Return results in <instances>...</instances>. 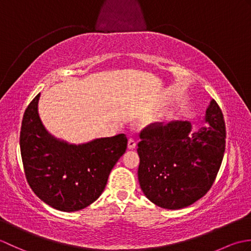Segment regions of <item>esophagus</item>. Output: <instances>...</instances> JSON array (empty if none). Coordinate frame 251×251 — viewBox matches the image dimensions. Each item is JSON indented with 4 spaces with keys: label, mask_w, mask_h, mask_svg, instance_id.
I'll return each instance as SVG.
<instances>
[{
    "label": "esophagus",
    "mask_w": 251,
    "mask_h": 251,
    "mask_svg": "<svg viewBox=\"0 0 251 251\" xmlns=\"http://www.w3.org/2000/svg\"><path fill=\"white\" fill-rule=\"evenodd\" d=\"M136 145H137V142H136V140L134 139V138H129V140H128V149H135Z\"/></svg>",
    "instance_id": "esophagus-1"
}]
</instances>
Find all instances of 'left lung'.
<instances>
[{"instance_id":"8db88e82","label":"left lung","mask_w":251,"mask_h":251,"mask_svg":"<svg viewBox=\"0 0 251 251\" xmlns=\"http://www.w3.org/2000/svg\"><path fill=\"white\" fill-rule=\"evenodd\" d=\"M209 125L191 132V123H153L140 131L138 179L153 204L180 209L201 199L214 184L226 151V124L215 100L206 110Z\"/></svg>"}]
</instances>
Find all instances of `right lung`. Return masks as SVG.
<instances>
[{
  "label": "right lung",
  "mask_w": 251,
  "mask_h": 251,
  "mask_svg": "<svg viewBox=\"0 0 251 251\" xmlns=\"http://www.w3.org/2000/svg\"><path fill=\"white\" fill-rule=\"evenodd\" d=\"M40 94L25 109L20 129V153L25 179L36 196L61 211L89 206L102 193L110 172L125 153L127 137L120 134L73 146L57 140L37 113Z\"/></svg>",
  "instance_id": "obj_1"
}]
</instances>
